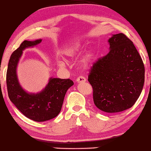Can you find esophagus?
Wrapping results in <instances>:
<instances>
[{"label":"esophagus","mask_w":151,"mask_h":151,"mask_svg":"<svg viewBox=\"0 0 151 151\" xmlns=\"http://www.w3.org/2000/svg\"><path fill=\"white\" fill-rule=\"evenodd\" d=\"M86 81V78L84 77H79L77 79V83H83V82H85Z\"/></svg>","instance_id":"1"}]
</instances>
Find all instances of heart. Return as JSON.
Here are the masks:
<instances>
[{
  "mask_svg": "<svg viewBox=\"0 0 151 151\" xmlns=\"http://www.w3.org/2000/svg\"><path fill=\"white\" fill-rule=\"evenodd\" d=\"M83 45L80 42H75L70 44V45L67 46L65 50H63V56L65 58H72L74 57L77 56L79 53L81 52V51L83 49ZM91 58V55H89L88 58H86L83 60V65L84 66H87L88 63L89 62V59ZM58 65L59 67H62L63 66V62H58Z\"/></svg>",
  "mask_w": 151,
  "mask_h": 151,
  "instance_id": "b5f03b06",
  "label": "heart"
}]
</instances>
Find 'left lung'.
Returning <instances> with one entry per match:
<instances>
[{"mask_svg":"<svg viewBox=\"0 0 151 151\" xmlns=\"http://www.w3.org/2000/svg\"><path fill=\"white\" fill-rule=\"evenodd\" d=\"M109 52L93 65L88 81L93 87L95 106L114 114L132 107L143 90L145 67L131 40L124 34L112 35Z\"/></svg>","mask_w":151,"mask_h":151,"instance_id":"left-lung-1","label":"left lung"}]
</instances>
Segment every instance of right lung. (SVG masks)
<instances>
[{"label": "right lung", "instance_id": "1", "mask_svg": "<svg viewBox=\"0 0 151 151\" xmlns=\"http://www.w3.org/2000/svg\"><path fill=\"white\" fill-rule=\"evenodd\" d=\"M41 42V39L23 41L10 56L6 74L10 100L23 115L37 122L52 119L60 114L66 92L74 84L70 79L50 77L49 82L40 92L29 93L22 87L17 75V67L22 51L26 48L33 47Z\"/></svg>", "mask_w": 151, "mask_h": 151}]
</instances>
